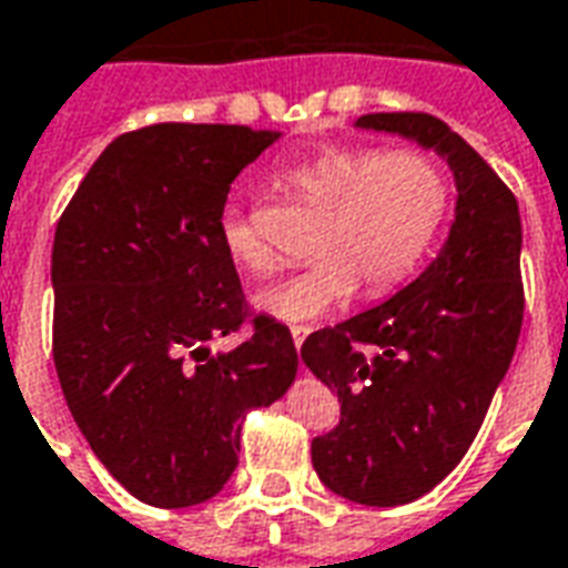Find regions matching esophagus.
I'll list each match as a JSON object with an SVG mask.
<instances>
[{
    "instance_id": "34e87169",
    "label": "esophagus",
    "mask_w": 568,
    "mask_h": 568,
    "mask_svg": "<svg viewBox=\"0 0 568 568\" xmlns=\"http://www.w3.org/2000/svg\"><path fill=\"white\" fill-rule=\"evenodd\" d=\"M307 334H310L307 325H292V341H295L297 349H301V344L307 341Z\"/></svg>"
}]
</instances>
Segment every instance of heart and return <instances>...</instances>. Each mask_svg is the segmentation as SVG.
Listing matches in <instances>:
<instances>
[{
    "label": "heart",
    "instance_id": "b5f03b06",
    "mask_svg": "<svg viewBox=\"0 0 568 568\" xmlns=\"http://www.w3.org/2000/svg\"><path fill=\"white\" fill-rule=\"evenodd\" d=\"M280 179L322 210L313 240L320 258L255 295L261 313L283 322L341 307L358 280L368 295L389 292L423 261L450 203L447 173L426 151L322 149L285 163ZM222 243L246 271L273 267L271 248L243 212H224Z\"/></svg>",
    "mask_w": 568,
    "mask_h": 568
}]
</instances>
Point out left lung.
<instances>
[{"instance_id":"obj_1","label":"left lung","mask_w":568,"mask_h":568,"mask_svg":"<svg viewBox=\"0 0 568 568\" xmlns=\"http://www.w3.org/2000/svg\"><path fill=\"white\" fill-rule=\"evenodd\" d=\"M356 128L435 149L456 179L438 258L381 307L301 346L341 402V423L313 438L316 475L344 499L393 508L438 487L487 417L524 325V231L511 187L440 118L374 112Z\"/></svg>"}]
</instances>
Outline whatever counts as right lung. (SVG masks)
I'll use <instances>...</instances> for the list:
<instances>
[{"instance_id":"1","label":"right lung","mask_w":568,"mask_h":568,"mask_svg":"<svg viewBox=\"0 0 568 568\" xmlns=\"http://www.w3.org/2000/svg\"><path fill=\"white\" fill-rule=\"evenodd\" d=\"M276 140L240 124L133 130L57 222L60 389L97 459L145 505L212 499L234 475L248 410L295 381L292 332L248 313L222 243L231 182ZM243 327L234 351L211 346Z\"/></svg>"}]
</instances>
